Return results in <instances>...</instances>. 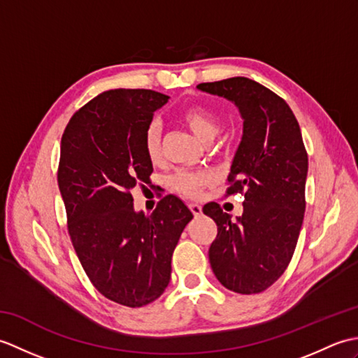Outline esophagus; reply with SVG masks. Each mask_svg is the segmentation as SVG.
<instances>
[{
    "mask_svg": "<svg viewBox=\"0 0 358 358\" xmlns=\"http://www.w3.org/2000/svg\"><path fill=\"white\" fill-rule=\"evenodd\" d=\"M189 208H191V210H192V214H194V217H200V215L203 214V209H201V206H200V204H196V203H192V204H189Z\"/></svg>",
    "mask_w": 358,
    "mask_h": 358,
    "instance_id": "1",
    "label": "esophagus"
}]
</instances>
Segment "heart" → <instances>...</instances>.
Segmentation results:
<instances>
[{
	"label": "heart",
	"instance_id": "b5f03b06",
	"mask_svg": "<svg viewBox=\"0 0 358 358\" xmlns=\"http://www.w3.org/2000/svg\"><path fill=\"white\" fill-rule=\"evenodd\" d=\"M180 118L191 129L195 136L203 143H210L220 132V121L209 109L203 106H191L181 110ZM162 127L157 121H152L144 132V150L150 162H157L162 154ZM212 181L210 173L206 171H178L169 178V185L180 194L186 196H199Z\"/></svg>",
	"mask_w": 358,
	"mask_h": 358
}]
</instances>
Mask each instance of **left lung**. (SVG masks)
Returning a JSON list of instances; mask_svg holds the SVG:
<instances>
[{
	"label": "left lung",
	"mask_w": 358,
	"mask_h": 358,
	"mask_svg": "<svg viewBox=\"0 0 358 358\" xmlns=\"http://www.w3.org/2000/svg\"><path fill=\"white\" fill-rule=\"evenodd\" d=\"M196 89L234 103L243 120L227 177V194H245L243 214L232 220L217 203L203 208L218 227L210 268L229 291L263 292L286 271L305 217L308 154L299 121L283 98L254 80L234 77Z\"/></svg>",
	"instance_id": "1"
}]
</instances>
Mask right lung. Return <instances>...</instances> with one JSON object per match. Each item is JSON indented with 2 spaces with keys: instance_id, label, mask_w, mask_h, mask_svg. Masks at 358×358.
<instances>
[{
  "instance_id": "obj_1",
  "label": "right lung",
  "mask_w": 358,
  "mask_h": 358,
  "mask_svg": "<svg viewBox=\"0 0 358 358\" xmlns=\"http://www.w3.org/2000/svg\"><path fill=\"white\" fill-rule=\"evenodd\" d=\"M167 100L146 89L106 90L73 113L62 138L58 187L75 252L98 291L129 308L164 292L173 249L194 218L175 195L150 215L134 208L131 191L154 171L144 132Z\"/></svg>"
}]
</instances>
